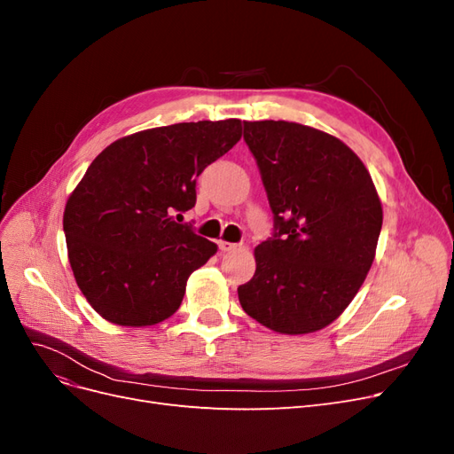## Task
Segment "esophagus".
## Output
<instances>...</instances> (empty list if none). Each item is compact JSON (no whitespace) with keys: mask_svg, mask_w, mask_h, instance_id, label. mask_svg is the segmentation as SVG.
I'll return each instance as SVG.
<instances>
[{"mask_svg":"<svg viewBox=\"0 0 454 454\" xmlns=\"http://www.w3.org/2000/svg\"><path fill=\"white\" fill-rule=\"evenodd\" d=\"M217 246H219V250H222V252H231V250L239 248V244H232V242H227V240H219Z\"/></svg>","mask_w":454,"mask_h":454,"instance_id":"esophagus-1","label":"esophagus"}]
</instances>
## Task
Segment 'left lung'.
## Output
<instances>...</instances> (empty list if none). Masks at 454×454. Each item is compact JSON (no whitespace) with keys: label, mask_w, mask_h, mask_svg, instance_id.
Here are the masks:
<instances>
[{"label":"left lung","mask_w":454,"mask_h":454,"mask_svg":"<svg viewBox=\"0 0 454 454\" xmlns=\"http://www.w3.org/2000/svg\"><path fill=\"white\" fill-rule=\"evenodd\" d=\"M274 217L239 286L244 312L286 335L318 332L345 310L375 259L382 206L373 180L335 136L287 121H244Z\"/></svg>","instance_id":"1"}]
</instances>
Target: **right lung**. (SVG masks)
<instances>
[{"label": "right lung", "mask_w": 454, "mask_h": 454, "mask_svg": "<svg viewBox=\"0 0 454 454\" xmlns=\"http://www.w3.org/2000/svg\"><path fill=\"white\" fill-rule=\"evenodd\" d=\"M242 136L239 119L177 122L107 145L66 202L64 235L79 290L102 318L142 327L182 305L191 272L217 246L180 223L197 177Z\"/></svg>", "instance_id": "1"}]
</instances>
